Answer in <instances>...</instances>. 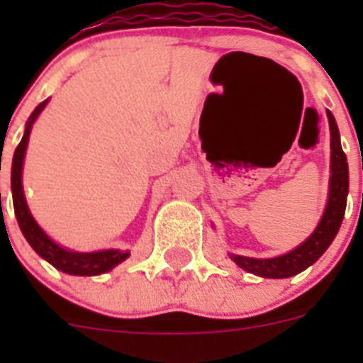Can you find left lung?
<instances>
[{"label": "left lung", "instance_id": "8db88e82", "mask_svg": "<svg viewBox=\"0 0 363 363\" xmlns=\"http://www.w3.org/2000/svg\"><path fill=\"white\" fill-rule=\"evenodd\" d=\"M327 118H329V129H331V182H329V198H327L325 211H323L318 227L301 245H298L287 255L277 256V258L262 259L230 255V258L247 272H252V274L262 278L294 277L298 272L306 271L309 265H313L335 240L336 233L342 225V220H344L345 205H347L349 167L347 158L342 150L338 127H336L331 111H327Z\"/></svg>", "mask_w": 363, "mask_h": 363}]
</instances>
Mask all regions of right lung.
I'll use <instances>...</instances> for the list:
<instances>
[{
	"label": "right lung",
	"mask_w": 363,
	"mask_h": 363,
	"mask_svg": "<svg viewBox=\"0 0 363 363\" xmlns=\"http://www.w3.org/2000/svg\"><path fill=\"white\" fill-rule=\"evenodd\" d=\"M47 105V99L43 104L38 105L34 112L30 114L25 127V134L21 138L19 145L16 147L14 160H12V176H11V185H12V201H14V213L18 218L19 229L30 243V247L43 259H47L50 265H54L60 271L67 272V274H76V277H96V274H104V272L111 271L112 267H116L121 264L123 259L129 258V252L118 251V249H107V251H98V252H76L63 249L57 245L56 242L43 233L36 220L32 218L30 211L27 207L23 194V185H21V171H23V160H25V150H27L28 136H30L32 123L36 121L40 116V112L43 111Z\"/></svg>",
	"instance_id": "1"
}]
</instances>
